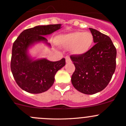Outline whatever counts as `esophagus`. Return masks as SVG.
<instances>
[{
    "label": "esophagus",
    "mask_w": 126,
    "mask_h": 126,
    "mask_svg": "<svg viewBox=\"0 0 126 126\" xmlns=\"http://www.w3.org/2000/svg\"><path fill=\"white\" fill-rule=\"evenodd\" d=\"M65 62H66V63H70V62H71V59H70L69 56H67L65 57Z\"/></svg>",
    "instance_id": "esophagus-1"
}]
</instances>
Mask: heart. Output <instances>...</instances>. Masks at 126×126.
<instances>
[{
	"label": "heart",
	"instance_id": "b5f03b06",
	"mask_svg": "<svg viewBox=\"0 0 126 126\" xmlns=\"http://www.w3.org/2000/svg\"><path fill=\"white\" fill-rule=\"evenodd\" d=\"M58 44L64 48H71L74 55L82 56L87 53L92 47L93 36L90 32H75L58 36Z\"/></svg>",
	"mask_w": 126,
	"mask_h": 126
}]
</instances>
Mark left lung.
Instances as JSON below:
<instances>
[{
	"label": "left lung",
	"instance_id": "8db88e82",
	"mask_svg": "<svg viewBox=\"0 0 126 126\" xmlns=\"http://www.w3.org/2000/svg\"><path fill=\"white\" fill-rule=\"evenodd\" d=\"M90 30L95 44L85 54L70 56L75 67L71 81L79 92L93 94L110 83L116 69V49L107 35L93 28Z\"/></svg>",
	"mask_w": 126,
	"mask_h": 126
}]
</instances>
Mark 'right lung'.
Segmentation results:
<instances>
[{
    "label": "right lung",
    "mask_w": 126,
    "mask_h": 126,
    "mask_svg": "<svg viewBox=\"0 0 126 126\" xmlns=\"http://www.w3.org/2000/svg\"><path fill=\"white\" fill-rule=\"evenodd\" d=\"M61 24L39 25L24 30L14 43L10 68L18 85L30 93H41L49 89L54 76L65 65V59L52 62L45 58L35 59L28 50L35 44L43 43L51 47L44 36L61 29Z\"/></svg>",
    "instance_id": "add662e5"
}]
</instances>
